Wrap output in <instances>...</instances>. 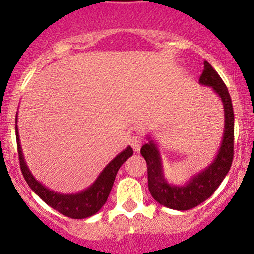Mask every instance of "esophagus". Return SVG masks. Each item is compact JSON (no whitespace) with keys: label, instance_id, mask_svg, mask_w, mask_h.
<instances>
[{"label":"esophagus","instance_id":"esophagus-1","mask_svg":"<svg viewBox=\"0 0 254 254\" xmlns=\"http://www.w3.org/2000/svg\"><path fill=\"white\" fill-rule=\"evenodd\" d=\"M141 145H142V140L140 139L139 136H132L131 139H130V146H131L132 150H134L135 152H137V151L141 148Z\"/></svg>","mask_w":254,"mask_h":254}]
</instances>
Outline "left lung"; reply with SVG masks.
Wrapping results in <instances>:
<instances>
[{"label": "left lung", "mask_w": 254, "mask_h": 254, "mask_svg": "<svg viewBox=\"0 0 254 254\" xmlns=\"http://www.w3.org/2000/svg\"><path fill=\"white\" fill-rule=\"evenodd\" d=\"M199 84L212 88L224 107V134L214 160L184 184H173L165 176L160 148L151 135H146L147 142L140 151L147 163L148 190L152 198L161 205L179 211L193 209L210 198L229 173L234 160L235 117L231 97L219 73L206 60L204 61V71L199 78Z\"/></svg>", "instance_id": "8db88e82"}]
</instances>
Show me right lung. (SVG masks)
I'll list each match as a JSON object with an SVG mask.
<instances>
[{
  "mask_svg": "<svg viewBox=\"0 0 254 254\" xmlns=\"http://www.w3.org/2000/svg\"><path fill=\"white\" fill-rule=\"evenodd\" d=\"M18 117V112H17ZM17 117H16V139L18 146V156H19V163L20 170H22L23 177L27 181L28 186L30 187L33 191L42 199L44 203H47L49 206L55 209L60 214L65 215V216L71 217V219H86V217L92 216V215L97 214L102 206L106 204L107 199H108L109 193L112 190L113 183H114L115 176H117L118 171L122 167L123 163L132 156L134 151L130 146L118 153L114 158L102 170L96 181L87 187L83 190L78 191V193L72 194H64L59 193V191L49 189L45 187L42 182L38 181L34 176L30 172L29 167L25 162L24 155L22 151V145H20L19 140V132H18L17 127Z\"/></svg>",
  "mask_w": 254,
  "mask_h": 254,
  "instance_id": "1",
  "label": "right lung"
}]
</instances>
